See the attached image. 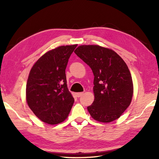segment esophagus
Returning a JSON list of instances; mask_svg holds the SVG:
<instances>
[{
	"label": "esophagus",
	"mask_w": 159,
	"mask_h": 159,
	"mask_svg": "<svg viewBox=\"0 0 159 159\" xmlns=\"http://www.w3.org/2000/svg\"><path fill=\"white\" fill-rule=\"evenodd\" d=\"M76 95L78 98H80V96H82L83 95V92H80V93H76Z\"/></svg>",
	"instance_id": "34e87169"
}]
</instances>
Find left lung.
<instances>
[{"instance_id":"1","label":"left lung","mask_w":159,"mask_h":159,"mask_svg":"<svg viewBox=\"0 0 159 159\" xmlns=\"http://www.w3.org/2000/svg\"><path fill=\"white\" fill-rule=\"evenodd\" d=\"M76 55L92 69L95 96L87 110L94 120L111 122L119 118L129 107L133 85L124 61L113 51L98 45H82Z\"/></svg>"}]
</instances>
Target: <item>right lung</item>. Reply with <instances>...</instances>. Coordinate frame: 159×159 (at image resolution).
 <instances>
[{
    "instance_id": "obj_1",
    "label": "right lung",
    "mask_w": 159,
    "mask_h": 159,
    "mask_svg": "<svg viewBox=\"0 0 159 159\" xmlns=\"http://www.w3.org/2000/svg\"><path fill=\"white\" fill-rule=\"evenodd\" d=\"M76 46H62L50 50L30 71L26 102L35 116L46 124L61 123L72 107L74 99L67 89L66 69Z\"/></svg>"
}]
</instances>
